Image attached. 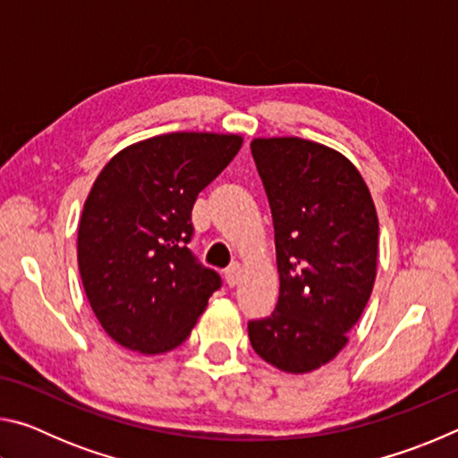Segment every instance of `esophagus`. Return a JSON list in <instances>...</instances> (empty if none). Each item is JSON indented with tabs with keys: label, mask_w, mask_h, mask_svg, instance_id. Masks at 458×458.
<instances>
[{
	"label": "esophagus",
	"mask_w": 458,
	"mask_h": 458,
	"mask_svg": "<svg viewBox=\"0 0 458 458\" xmlns=\"http://www.w3.org/2000/svg\"><path fill=\"white\" fill-rule=\"evenodd\" d=\"M226 284L228 286H236L238 283H240V278H242V267L238 265V262H234V265H232L228 270H226Z\"/></svg>",
	"instance_id": "1"
}]
</instances>
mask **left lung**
<instances>
[{
	"instance_id": "left-lung-1",
	"label": "left lung",
	"mask_w": 458,
	"mask_h": 458,
	"mask_svg": "<svg viewBox=\"0 0 458 458\" xmlns=\"http://www.w3.org/2000/svg\"><path fill=\"white\" fill-rule=\"evenodd\" d=\"M275 224L281 293L275 313L248 323L252 350L286 374H309L347 345L377 267L374 199L350 159L299 137L250 143Z\"/></svg>"
}]
</instances>
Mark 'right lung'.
<instances>
[{
  "mask_svg": "<svg viewBox=\"0 0 458 458\" xmlns=\"http://www.w3.org/2000/svg\"><path fill=\"white\" fill-rule=\"evenodd\" d=\"M234 133H167L100 169L79 222L84 293L106 335L159 355L188 339L220 276L193 260L191 208L242 147Z\"/></svg>",
  "mask_w": 458,
  "mask_h": 458,
  "instance_id": "add662e5",
  "label": "right lung"
}]
</instances>
